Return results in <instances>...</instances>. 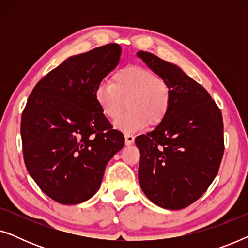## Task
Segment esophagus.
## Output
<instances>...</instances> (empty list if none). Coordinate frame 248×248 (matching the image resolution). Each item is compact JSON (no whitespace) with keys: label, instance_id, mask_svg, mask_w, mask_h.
I'll return each mask as SVG.
<instances>
[{"label":"esophagus","instance_id":"esophagus-1","mask_svg":"<svg viewBox=\"0 0 248 248\" xmlns=\"http://www.w3.org/2000/svg\"><path fill=\"white\" fill-rule=\"evenodd\" d=\"M124 137H125V143H126V145H131L132 143H134V135L133 134L125 133Z\"/></svg>","mask_w":248,"mask_h":248}]
</instances>
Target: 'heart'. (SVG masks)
<instances>
[{
	"label": "heart",
	"mask_w": 248,
	"mask_h": 248,
	"mask_svg": "<svg viewBox=\"0 0 248 248\" xmlns=\"http://www.w3.org/2000/svg\"><path fill=\"white\" fill-rule=\"evenodd\" d=\"M96 101L108 120H116L126 108L130 111L115 122L122 131L133 132L159 125L170 109L171 91L167 82L151 70L128 65L104 81L96 89Z\"/></svg>",
	"instance_id": "heart-1"
}]
</instances>
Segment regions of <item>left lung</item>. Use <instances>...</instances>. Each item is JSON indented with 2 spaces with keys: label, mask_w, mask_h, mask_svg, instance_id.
Wrapping results in <instances>:
<instances>
[{
  "label": "left lung",
  "mask_w": 248,
  "mask_h": 248,
  "mask_svg": "<svg viewBox=\"0 0 248 248\" xmlns=\"http://www.w3.org/2000/svg\"><path fill=\"white\" fill-rule=\"evenodd\" d=\"M138 56L170 88L165 121L139 135V182L161 208L181 210L201 198L218 174L223 142L222 115L208 91L177 65L148 52Z\"/></svg>",
  "instance_id": "obj_1"
}]
</instances>
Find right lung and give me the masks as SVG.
<instances>
[{
    "label": "right lung",
    "mask_w": 248,
    "mask_h": 248,
    "mask_svg": "<svg viewBox=\"0 0 248 248\" xmlns=\"http://www.w3.org/2000/svg\"><path fill=\"white\" fill-rule=\"evenodd\" d=\"M121 57L118 44L71 56L33 88L21 117L23 159L54 201L78 204L96 194L107 162L124 147L96 101V89Z\"/></svg>",
    "instance_id": "add662e5"
}]
</instances>
